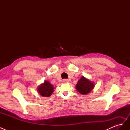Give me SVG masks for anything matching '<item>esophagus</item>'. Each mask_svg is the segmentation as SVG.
Segmentation results:
<instances>
[{
  "mask_svg": "<svg viewBox=\"0 0 130 130\" xmlns=\"http://www.w3.org/2000/svg\"><path fill=\"white\" fill-rule=\"evenodd\" d=\"M63 82H64V83H68V82H69V81L67 79H64L63 80Z\"/></svg>",
  "mask_w": 130,
  "mask_h": 130,
  "instance_id": "1",
  "label": "esophagus"
}]
</instances>
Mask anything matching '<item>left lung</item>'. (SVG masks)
Returning <instances> with one entry per match:
<instances>
[{
  "instance_id": "left-lung-1",
  "label": "left lung",
  "mask_w": 130,
  "mask_h": 130,
  "mask_svg": "<svg viewBox=\"0 0 130 130\" xmlns=\"http://www.w3.org/2000/svg\"><path fill=\"white\" fill-rule=\"evenodd\" d=\"M94 86L95 84L94 82L82 76L77 81V84L75 86V88L80 94L86 95L92 91Z\"/></svg>"
}]
</instances>
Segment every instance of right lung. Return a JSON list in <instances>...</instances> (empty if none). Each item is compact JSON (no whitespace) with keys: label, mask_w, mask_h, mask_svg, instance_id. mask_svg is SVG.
Masks as SVG:
<instances>
[{"label":"right lung","mask_w":130,"mask_h":130,"mask_svg":"<svg viewBox=\"0 0 130 130\" xmlns=\"http://www.w3.org/2000/svg\"><path fill=\"white\" fill-rule=\"evenodd\" d=\"M54 86L48 81H44L37 87L39 94L44 97L50 96L54 92Z\"/></svg>","instance_id":"obj_1"}]
</instances>
